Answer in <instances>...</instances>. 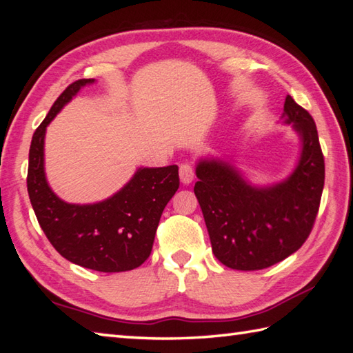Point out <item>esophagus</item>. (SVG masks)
<instances>
[{"label": "esophagus", "mask_w": 353, "mask_h": 353, "mask_svg": "<svg viewBox=\"0 0 353 353\" xmlns=\"http://www.w3.org/2000/svg\"><path fill=\"white\" fill-rule=\"evenodd\" d=\"M179 176H181V182L183 185H190L194 181V168L191 163H182L181 170H179Z\"/></svg>", "instance_id": "obj_1"}]
</instances>
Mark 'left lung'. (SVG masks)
<instances>
[{
  "instance_id": "left-lung-1",
  "label": "left lung",
  "mask_w": 353,
  "mask_h": 353,
  "mask_svg": "<svg viewBox=\"0 0 353 353\" xmlns=\"http://www.w3.org/2000/svg\"><path fill=\"white\" fill-rule=\"evenodd\" d=\"M283 123L301 139L291 174L267 186L252 185L234 163L200 159L194 192L212 252L234 270H262L288 258L310 236L325 185V159L312 117L287 95Z\"/></svg>"
}]
</instances>
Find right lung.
Wrapping results in <instances>:
<instances>
[{"mask_svg": "<svg viewBox=\"0 0 353 353\" xmlns=\"http://www.w3.org/2000/svg\"><path fill=\"white\" fill-rule=\"evenodd\" d=\"M94 81L71 83L36 129L28 153L27 190L43 234L65 259L95 272H129L152 253L161 215L179 188V167H141L121 190L97 203H66L56 196L45 176V132L65 104Z\"/></svg>", "mask_w": 353, "mask_h": 353, "instance_id": "obj_1", "label": "right lung"}]
</instances>
